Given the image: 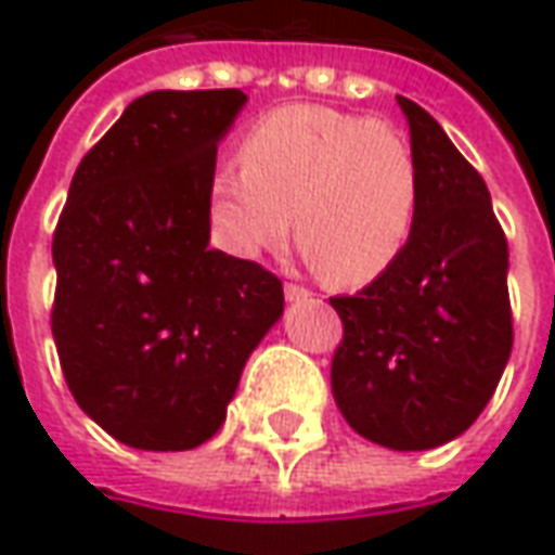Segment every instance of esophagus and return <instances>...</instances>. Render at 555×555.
I'll list each match as a JSON object with an SVG mask.
<instances>
[{"mask_svg":"<svg viewBox=\"0 0 555 555\" xmlns=\"http://www.w3.org/2000/svg\"><path fill=\"white\" fill-rule=\"evenodd\" d=\"M284 296H286V299H289V302H308V299H311L314 293H311V289H305V286L293 284V281H289V284H284Z\"/></svg>","mask_w":555,"mask_h":555,"instance_id":"obj_1","label":"esophagus"}]
</instances>
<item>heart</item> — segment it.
<instances>
[{"instance_id":"1","label":"heart","mask_w":555,"mask_h":555,"mask_svg":"<svg viewBox=\"0 0 555 555\" xmlns=\"http://www.w3.org/2000/svg\"><path fill=\"white\" fill-rule=\"evenodd\" d=\"M207 180V219L219 247L259 256L296 237L336 284L363 286L406 253L422 167L390 121L323 103L259 115ZM294 219H288V214Z\"/></svg>"}]
</instances>
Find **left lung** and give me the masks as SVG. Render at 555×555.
I'll list each match as a JSON object with an SVG mask.
<instances>
[{
    "mask_svg": "<svg viewBox=\"0 0 555 555\" xmlns=\"http://www.w3.org/2000/svg\"><path fill=\"white\" fill-rule=\"evenodd\" d=\"M422 167L418 222L400 262L333 296V397L360 437L397 452L455 440L492 400L513 348L507 237L489 189L437 118L397 96Z\"/></svg>",
    "mask_w": 555,
    "mask_h": 555,
    "instance_id": "1",
    "label": "left lung"
}]
</instances>
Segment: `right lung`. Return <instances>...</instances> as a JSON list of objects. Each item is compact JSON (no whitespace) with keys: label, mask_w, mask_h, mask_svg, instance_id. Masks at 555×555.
Returning a JSON list of instances; mask_svg holds the SVG:
<instances>
[{"label":"right lung","mask_w":555,"mask_h":555,"mask_svg":"<svg viewBox=\"0 0 555 555\" xmlns=\"http://www.w3.org/2000/svg\"><path fill=\"white\" fill-rule=\"evenodd\" d=\"M244 100L237 88L137 96L76 167L54 229L66 388L133 449L210 440L284 311L278 274L207 247V180Z\"/></svg>","instance_id":"obj_1"}]
</instances>
